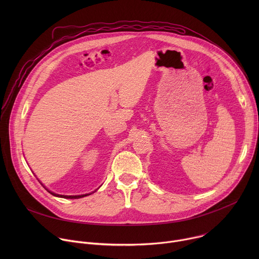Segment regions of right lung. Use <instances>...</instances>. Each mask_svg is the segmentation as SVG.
<instances>
[{"label":"right lung","mask_w":259,"mask_h":259,"mask_svg":"<svg viewBox=\"0 0 259 259\" xmlns=\"http://www.w3.org/2000/svg\"><path fill=\"white\" fill-rule=\"evenodd\" d=\"M47 190V189H46ZM48 191V190H47ZM51 195L55 196V197H59V198H64V199H80V198H83V197H86V196H89L91 194H86V195H79V196H64V195H58V194H55V193H52L50 191H48ZM94 193V192H93Z\"/></svg>","instance_id":"right-lung-1"}]
</instances>
